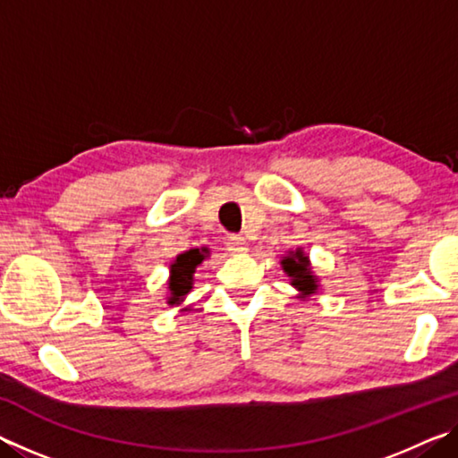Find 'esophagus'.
Wrapping results in <instances>:
<instances>
[{"label":"esophagus","mask_w":458,"mask_h":458,"mask_svg":"<svg viewBox=\"0 0 458 458\" xmlns=\"http://www.w3.org/2000/svg\"><path fill=\"white\" fill-rule=\"evenodd\" d=\"M226 246H228V250H230L232 254H242V252H246V250H248L246 240H244L242 236H236V234L228 236V242H226Z\"/></svg>","instance_id":"obj_1"}]
</instances>
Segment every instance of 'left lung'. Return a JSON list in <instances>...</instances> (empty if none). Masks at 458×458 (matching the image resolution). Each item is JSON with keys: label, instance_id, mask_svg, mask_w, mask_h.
Returning <instances> with one entry per match:
<instances>
[{"label": "left lung", "instance_id": "1", "mask_svg": "<svg viewBox=\"0 0 458 458\" xmlns=\"http://www.w3.org/2000/svg\"><path fill=\"white\" fill-rule=\"evenodd\" d=\"M283 268L284 273L293 276V286L303 294H311L317 291V281L311 275V268H309V260L303 257V252H294L293 257H284L283 259Z\"/></svg>", "mask_w": 458, "mask_h": 458}]
</instances>
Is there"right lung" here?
<instances>
[{
    "label": "right lung",
    "mask_w": 458,
    "mask_h": 458,
    "mask_svg": "<svg viewBox=\"0 0 458 458\" xmlns=\"http://www.w3.org/2000/svg\"><path fill=\"white\" fill-rule=\"evenodd\" d=\"M206 252V250H201ZM198 248L180 254L172 265V278H169V291H172V297H169V305L180 303V301L190 293L193 273H196V267L204 260V254H201Z\"/></svg>",
    "instance_id": "obj_1"
}]
</instances>
